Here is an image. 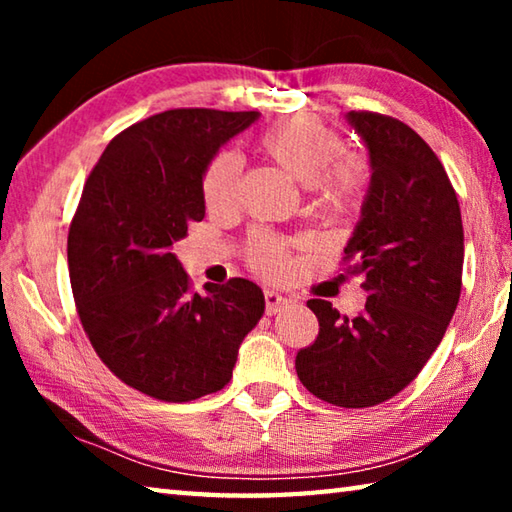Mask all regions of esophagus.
<instances>
[{"mask_svg": "<svg viewBox=\"0 0 512 512\" xmlns=\"http://www.w3.org/2000/svg\"><path fill=\"white\" fill-rule=\"evenodd\" d=\"M264 300H266V314L268 316H275L277 311L289 307V298H284L282 293H277V291H266Z\"/></svg>", "mask_w": 512, "mask_h": 512, "instance_id": "esophagus-1", "label": "esophagus"}]
</instances>
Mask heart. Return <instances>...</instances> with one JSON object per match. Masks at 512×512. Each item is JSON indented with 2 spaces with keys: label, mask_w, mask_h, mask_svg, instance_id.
<instances>
[{
  "label": "heart",
  "mask_w": 512,
  "mask_h": 512,
  "mask_svg": "<svg viewBox=\"0 0 512 512\" xmlns=\"http://www.w3.org/2000/svg\"><path fill=\"white\" fill-rule=\"evenodd\" d=\"M259 149L277 167H282L300 185L314 187L318 205L325 210H343L359 194L361 167L343 158V137L323 121L309 115H291L273 121L259 135ZM241 162L235 153H219L207 164L203 176V201L210 210H228L235 203ZM250 257L259 273L277 277L284 273L280 241L257 235Z\"/></svg>",
  "instance_id": "b5f03b06"
}]
</instances>
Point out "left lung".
Segmentation results:
<instances>
[{"label": "left lung", "instance_id": "obj_1", "mask_svg": "<svg viewBox=\"0 0 512 512\" xmlns=\"http://www.w3.org/2000/svg\"><path fill=\"white\" fill-rule=\"evenodd\" d=\"M368 149L370 185L345 246L350 275L363 277L366 309L341 316L309 300L318 336L296 357L302 386L343 409L391 400L418 377L443 341L463 277L461 207L447 171L400 119L348 112Z\"/></svg>", "mask_w": 512, "mask_h": 512}]
</instances>
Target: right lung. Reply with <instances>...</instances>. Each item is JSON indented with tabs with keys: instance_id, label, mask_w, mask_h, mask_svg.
Masks as SVG:
<instances>
[{
	"instance_id": "1",
	"label": "right lung",
	"mask_w": 512,
	"mask_h": 512,
	"mask_svg": "<svg viewBox=\"0 0 512 512\" xmlns=\"http://www.w3.org/2000/svg\"><path fill=\"white\" fill-rule=\"evenodd\" d=\"M259 112L178 108L112 140L83 187L67 237L69 282L101 361L155 400L192 402L228 384L264 314L244 277L189 289L171 246L203 221V176Z\"/></svg>"
}]
</instances>
